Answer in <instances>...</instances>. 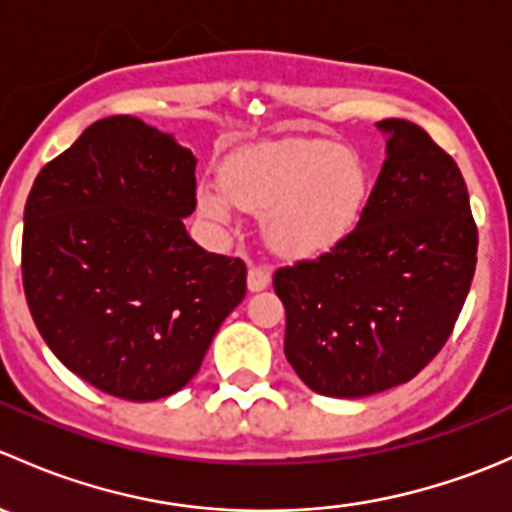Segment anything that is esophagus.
<instances>
[{
    "label": "esophagus",
    "mask_w": 512,
    "mask_h": 512,
    "mask_svg": "<svg viewBox=\"0 0 512 512\" xmlns=\"http://www.w3.org/2000/svg\"><path fill=\"white\" fill-rule=\"evenodd\" d=\"M267 287H270V272L265 267H250L247 270V289L250 292H262Z\"/></svg>",
    "instance_id": "1"
}]
</instances>
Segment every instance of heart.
<instances>
[{
	"instance_id": "1",
	"label": "heart",
	"mask_w": 512,
	"mask_h": 512,
	"mask_svg": "<svg viewBox=\"0 0 512 512\" xmlns=\"http://www.w3.org/2000/svg\"><path fill=\"white\" fill-rule=\"evenodd\" d=\"M220 185L198 190V210L230 227L235 208L265 215V240L292 260L324 255L347 240L364 218L371 173L364 156L322 138H285L232 153Z\"/></svg>"
}]
</instances>
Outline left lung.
<instances>
[{
    "instance_id": "obj_1",
    "label": "left lung",
    "mask_w": 512,
    "mask_h": 512,
    "mask_svg": "<svg viewBox=\"0 0 512 512\" xmlns=\"http://www.w3.org/2000/svg\"><path fill=\"white\" fill-rule=\"evenodd\" d=\"M386 160L364 218L314 262L282 267L285 356L312 391L361 399L414 379L446 344L476 272L456 160L416 123H376Z\"/></svg>"
}]
</instances>
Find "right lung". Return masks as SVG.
Wrapping results in <instances>:
<instances>
[{
    "mask_svg": "<svg viewBox=\"0 0 512 512\" xmlns=\"http://www.w3.org/2000/svg\"><path fill=\"white\" fill-rule=\"evenodd\" d=\"M193 151L111 116L36 175L24 208L29 312L56 359L126 401L183 389L245 297L240 260L190 240Z\"/></svg>",
    "mask_w": 512,
    "mask_h": 512,
    "instance_id": "right-lung-1",
    "label": "right lung"
}]
</instances>
